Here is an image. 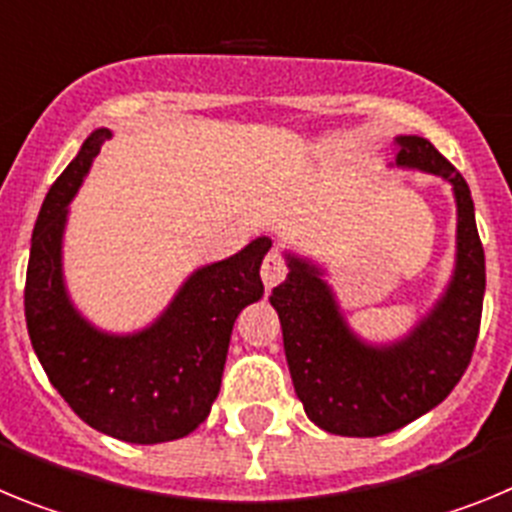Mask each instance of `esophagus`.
Instances as JSON below:
<instances>
[{
  "instance_id": "obj_1",
  "label": "esophagus",
  "mask_w": 512,
  "mask_h": 512,
  "mask_svg": "<svg viewBox=\"0 0 512 512\" xmlns=\"http://www.w3.org/2000/svg\"><path fill=\"white\" fill-rule=\"evenodd\" d=\"M287 277V264L279 253H269L261 264V279H264L266 287H277L279 282H284Z\"/></svg>"
}]
</instances>
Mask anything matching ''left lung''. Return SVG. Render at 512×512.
<instances>
[{
	"label": "left lung",
	"instance_id": "1",
	"mask_svg": "<svg viewBox=\"0 0 512 512\" xmlns=\"http://www.w3.org/2000/svg\"><path fill=\"white\" fill-rule=\"evenodd\" d=\"M395 143L392 166L441 176L454 192V274L436 305L397 341L369 343L348 325L323 266L292 251H284L287 279L269 297L302 408L336 436H384L441 405L467 372L479 336L485 251L472 192L431 140L397 135Z\"/></svg>",
	"mask_w": 512,
	"mask_h": 512
}]
</instances>
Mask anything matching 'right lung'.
Instances as JSON below:
<instances>
[{
    "label": "right lung",
    "mask_w": 512,
    "mask_h": 512,
    "mask_svg": "<svg viewBox=\"0 0 512 512\" xmlns=\"http://www.w3.org/2000/svg\"><path fill=\"white\" fill-rule=\"evenodd\" d=\"M107 138L110 128L94 130L45 194L27 261V333L51 384L84 423L117 441H174L210 415L235 318L264 297L259 269L271 238L261 235L230 259L194 269L143 330L97 328L66 289L63 233L71 200Z\"/></svg>",
    "instance_id": "add662e5"
}]
</instances>
